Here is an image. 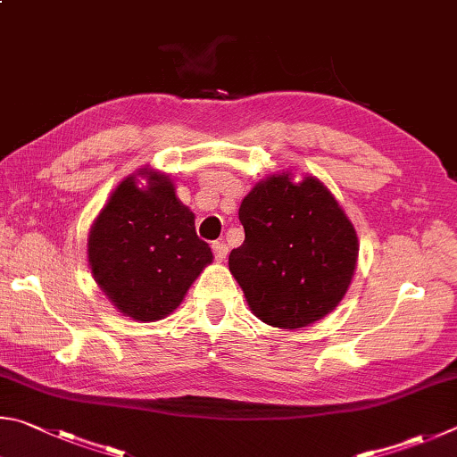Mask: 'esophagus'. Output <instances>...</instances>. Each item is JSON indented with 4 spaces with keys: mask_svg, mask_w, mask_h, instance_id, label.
Listing matches in <instances>:
<instances>
[{
    "mask_svg": "<svg viewBox=\"0 0 457 457\" xmlns=\"http://www.w3.org/2000/svg\"><path fill=\"white\" fill-rule=\"evenodd\" d=\"M212 253H214V257L219 259V261H224V259H227V254H228V246H227V243H222V241H216V243H212Z\"/></svg>",
    "mask_w": 457,
    "mask_h": 457,
    "instance_id": "1",
    "label": "esophagus"
}]
</instances>
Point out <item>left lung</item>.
<instances>
[{"instance_id":"1","label":"left lung","mask_w":457,"mask_h":457,"mask_svg":"<svg viewBox=\"0 0 457 457\" xmlns=\"http://www.w3.org/2000/svg\"><path fill=\"white\" fill-rule=\"evenodd\" d=\"M245 243L228 269L261 321L299 329L337 307L353 277L357 235L323 182L270 176L245 196Z\"/></svg>"}]
</instances>
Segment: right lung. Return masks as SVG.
<instances>
[{
	"mask_svg": "<svg viewBox=\"0 0 457 457\" xmlns=\"http://www.w3.org/2000/svg\"><path fill=\"white\" fill-rule=\"evenodd\" d=\"M87 259L96 283L124 315L156 321L180 305L212 253L172 182L150 174L146 190L136 187V176L114 190L92 227Z\"/></svg>",
	"mask_w": 457,
	"mask_h": 457,
	"instance_id": "obj_1",
	"label": "right lung"
}]
</instances>
